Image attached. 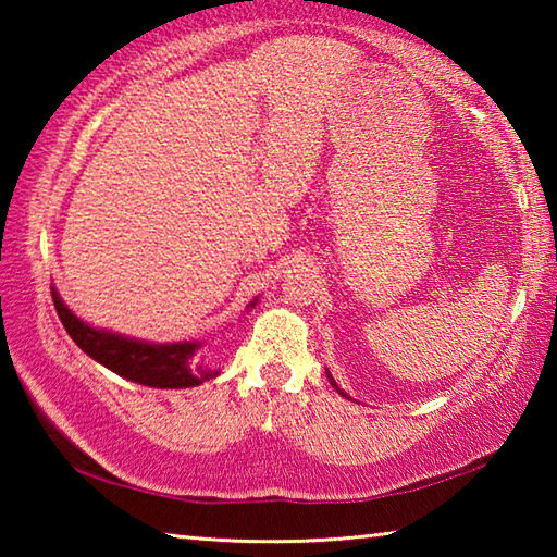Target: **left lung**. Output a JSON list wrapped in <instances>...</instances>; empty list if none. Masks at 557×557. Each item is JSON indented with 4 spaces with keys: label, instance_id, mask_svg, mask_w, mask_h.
<instances>
[{
    "label": "left lung",
    "instance_id": "obj_1",
    "mask_svg": "<svg viewBox=\"0 0 557 557\" xmlns=\"http://www.w3.org/2000/svg\"><path fill=\"white\" fill-rule=\"evenodd\" d=\"M329 381H332V385H334V388H336V391H338V393H342V388H338V385H336V383H334V379H332V375H329ZM342 395H344V393H342Z\"/></svg>",
    "mask_w": 557,
    "mask_h": 557
}]
</instances>
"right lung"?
<instances>
[{"mask_svg": "<svg viewBox=\"0 0 557 557\" xmlns=\"http://www.w3.org/2000/svg\"><path fill=\"white\" fill-rule=\"evenodd\" d=\"M53 307L65 332L83 351L132 383L149 385V388H194V385H201L203 381L219 375L215 369H203L196 363V351L201 348V342L149 344L122 334L102 332V329L90 326L75 317L55 289ZM248 307H256V301H250Z\"/></svg>", "mask_w": 557, "mask_h": 557, "instance_id": "add662e5", "label": "right lung"}]
</instances>
